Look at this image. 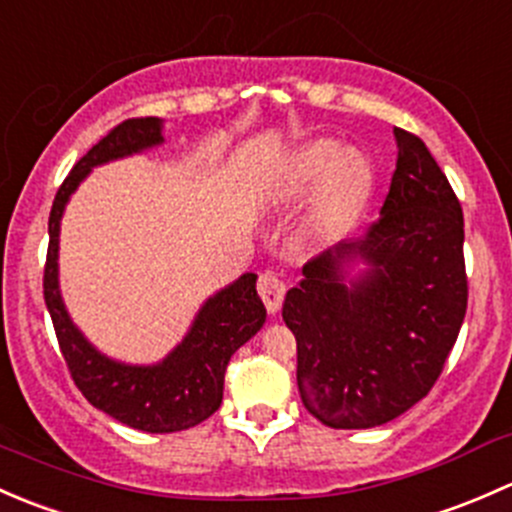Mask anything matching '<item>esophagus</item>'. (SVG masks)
<instances>
[{
  "label": "esophagus",
  "mask_w": 512,
  "mask_h": 512,
  "mask_svg": "<svg viewBox=\"0 0 512 512\" xmlns=\"http://www.w3.org/2000/svg\"><path fill=\"white\" fill-rule=\"evenodd\" d=\"M257 292H260L262 302H265L267 312L270 314H277L282 307V299H285V285H282V280L277 275H272V272H265V275L260 277V282H257Z\"/></svg>",
  "instance_id": "34e87169"
}]
</instances>
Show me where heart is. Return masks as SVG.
<instances>
[{
    "mask_svg": "<svg viewBox=\"0 0 512 512\" xmlns=\"http://www.w3.org/2000/svg\"><path fill=\"white\" fill-rule=\"evenodd\" d=\"M374 188V170L356 148L337 141L302 143L282 160L272 198L277 203H297L309 196L299 237L309 247H329L347 237L364 215Z\"/></svg>",
    "mask_w": 512,
    "mask_h": 512,
    "instance_id": "1",
    "label": "heart"
}]
</instances>
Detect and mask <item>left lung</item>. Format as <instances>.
I'll use <instances>...</instances> for the list:
<instances>
[{
  "instance_id": "1",
  "label": "left lung",
  "mask_w": 512,
  "mask_h": 512,
  "mask_svg": "<svg viewBox=\"0 0 512 512\" xmlns=\"http://www.w3.org/2000/svg\"><path fill=\"white\" fill-rule=\"evenodd\" d=\"M394 138L379 220L307 262L282 307L304 409L332 428L406 414L436 384L466 317L461 203L421 138L401 128Z\"/></svg>"
}]
</instances>
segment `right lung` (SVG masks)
<instances>
[{"instance_id":"add662e5","label":"right lung","mask_w":512,"mask_h":512,"mask_svg":"<svg viewBox=\"0 0 512 512\" xmlns=\"http://www.w3.org/2000/svg\"><path fill=\"white\" fill-rule=\"evenodd\" d=\"M163 143V118H131L74 165L51 205L44 270L46 309L81 394L98 411L146 433L185 431L213 416L223 401L227 361L260 332L267 317L257 297V275L245 272L210 294L185 337L153 364H131L103 354L71 319L59 285L61 218L71 195L98 165L141 156Z\"/></svg>"}]
</instances>
